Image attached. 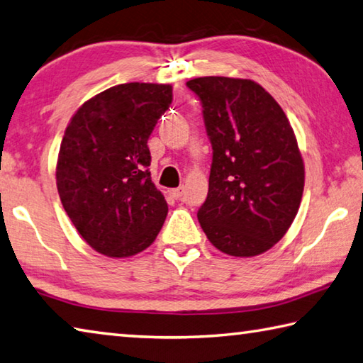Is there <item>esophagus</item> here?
I'll use <instances>...</instances> for the list:
<instances>
[{"label": "esophagus", "instance_id": "34e87169", "mask_svg": "<svg viewBox=\"0 0 363 363\" xmlns=\"http://www.w3.org/2000/svg\"><path fill=\"white\" fill-rule=\"evenodd\" d=\"M169 195L173 196V199H176V200H179L181 196L184 195V187H177V189H171L169 190Z\"/></svg>", "mask_w": 363, "mask_h": 363}]
</instances>
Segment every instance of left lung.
<instances>
[{"label": "left lung", "instance_id": "8db88e82", "mask_svg": "<svg viewBox=\"0 0 363 363\" xmlns=\"http://www.w3.org/2000/svg\"><path fill=\"white\" fill-rule=\"evenodd\" d=\"M187 87L200 96L213 144L208 199L199 222L211 245L233 257L267 252L298 213L305 163L278 101L250 79L206 76Z\"/></svg>", "mask_w": 363, "mask_h": 363}]
</instances>
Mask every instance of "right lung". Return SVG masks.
Returning <instances> with one entry per match:
<instances>
[{"label":"right lung","instance_id":"right-lung-1","mask_svg":"<svg viewBox=\"0 0 363 363\" xmlns=\"http://www.w3.org/2000/svg\"><path fill=\"white\" fill-rule=\"evenodd\" d=\"M173 101L169 84L128 82L103 90L71 117L57 159V189L87 245L123 259L155 241L168 214L150 179L147 140Z\"/></svg>","mask_w":363,"mask_h":363}]
</instances>
